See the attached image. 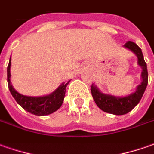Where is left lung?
<instances>
[{
  "mask_svg": "<svg viewBox=\"0 0 154 154\" xmlns=\"http://www.w3.org/2000/svg\"><path fill=\"white\" fill-rule=\"evenodd\" d=\"M125 48L132 51L137 57V63L143 69L142 79L143 81L141 85L137 87V91L131 95H127L125 97H116L111 95H106L95 86L93 84L91 85V94L93 99L95 100L97 106L105 112L114 114V115H124L131 111L135 107L142 99L143 93L148 82V74L147 69V63H145L143 55L139 47L135 43L129 41L124 45Z\"/></svg>",
  "mask_w": 154,
  "mask_h": 154,
  "instance_id": "obj_1",
  "label": "left lung"
}]
</instances>
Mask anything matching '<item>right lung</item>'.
I'll return each instance as SVG.
<instances>
[{
	"instance_id": "1",
	"label": "right lung",
	"mask_w": 154,
	"mask_h": 154,
	"mask_svg": "<svg viewBox=\"0 0 154 154\" xmlns=\"http://www.w3.org/2000/svg\"><path fill=\"white\" fill-rule=\"evenodd\" d=\"M11 59L9 60V64L7 66V83L8 88L10 90L11 94L14 97L16 101L22 106L25 111L30 112L36 116H46L56 111L63 104L65 90L67 85L69 83V80L67 83L61 84L59 87L55 90L50 95L32 97L21 95L17 91H16L11 83Z\"/></svg>"
}]
</instances>
